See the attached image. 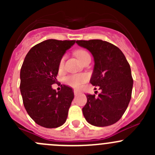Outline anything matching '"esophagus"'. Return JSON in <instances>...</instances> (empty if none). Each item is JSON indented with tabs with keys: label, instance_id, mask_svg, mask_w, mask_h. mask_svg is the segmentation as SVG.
I'll return each instance as SVG.
<instances>
[{
	"label": "esophagus",
	"instance_id": "obj_1",
	"mask_svg": "<svg viewBox=\"0 0 155 155\" xmlns=\"http://www.w3.org/2000/svg\"><path fill=\"white\" fill-rule=\"evenodd\" d=\"M73 93H74V95H77V94H79V93H80V91L75 89V90H73Z\"/></svg>",
	"mask_w": 155,
	"mask_h": 155
}]
</instances>
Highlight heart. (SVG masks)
Listing matches in <instances>:
<instances>
[{
  "label": "heart",
  "mask_w": 155,
  "mask_h": 155,
  "mask_svg": "<svg viewBox=\"0 0 155 155\" xmlns=\"http://www.w3.org/2000/svg\"><path fill=\"white\" fill-rule=\"evenodd\" d=\"M75 55L77 58L78 60L80 62L83 61L84 59L87 56L90 55L87 51L83 49H78L75 51ZM64 58H62L59 62V69H62L64 67ZM87 80V76L85 74H79V75H73V76H68L66 78V82L70 86L74 87H79L83 83Z\"/></svg>",
  "instance_id": "1"
}]
</instances>
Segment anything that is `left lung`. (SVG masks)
<instances>
[{
	"label": "left lung",
	"instance_id": "left-lung-1",
	"mask_svg": "<svg viewBox=\"0 0 155 155\" xmlns=\"http://www.w3.org/2000/svg\"><path fill=\"white\" fill-rule=\"evenodd\" d=\"M76 43L93 55L95 64L90 82L101 90L97 96L86 95L84 117L92 125H112L122 117L130 101L134 80L129 63L122 51L109 42L90 40Z\"/></svg>",
	"mask_w": 155,
	"mask_h": 155
}]
</instances>
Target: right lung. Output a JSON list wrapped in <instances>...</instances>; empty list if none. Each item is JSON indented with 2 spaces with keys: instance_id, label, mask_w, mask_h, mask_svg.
Masks as SVG:
<instances>
[{
  "instance_id": "obj_1",
  "label": "right lung",
  "mask_w": 155,
  "mask_h": 155,
  "mask_svg": "<svg viewBox=\"0 0 155 155\" xmlns=\"http://www.w3.org/2000/svg\"><path fill=\"white\" fill-rule=\"evenodd\" d=\"M76 40L50 39L28 52L20 72V91L28 114L39 125L55 128L64 124L74 97L73 89L63 85L56 91L59 62Z\"/></svg>"
}]
</instances>
